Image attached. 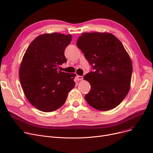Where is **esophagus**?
<instances>
[{"mask_svg":"<svg viewBox=\"0 0 153 153\" xmlns=\"http://www.w3.org/2000/svg\"><path fill=\"white\" fill-rule=\"evenodd\" d=\"M77 81H81V80L83 79V76H76V77Z\"/></svg>","mask_w":153,"mask_h":153,"instance_id":"34e87169","label":"esophagus"}]
</instances>
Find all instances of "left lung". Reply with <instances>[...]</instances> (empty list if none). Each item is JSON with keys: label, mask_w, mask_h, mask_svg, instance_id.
Here are the masks:
<instances>
[{"label": "left lung", "mask_w": 153, "mask_h": 153, "mask_svg": "<svg viewBox=\"0 0 153 153\" xmlns=\"http://www.w3.org/2000/svg\"><path fill=\"white\" fill-rule=\"evenodd\" d=\"M77 46L94 70L84 76L91 84L87 102L102 111L115 108L129 92L133 71L122 43L111 33L94 32L82 33Z\"/></svg>", "instance_id": "obj_1"}]
</instances>
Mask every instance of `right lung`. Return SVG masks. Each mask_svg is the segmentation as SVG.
Returning a JSON list of instances; mask_svg holds the SVG:
<instances>
[{
  "label": "right lung",
  "mask_w": 153,
  "mask_h": 153,
  "mask_svg": "<svg viewBox=\"0 0 153 153\" xmlns=\"http://www.w3.org/2000/svg\"><path fill=\"white\" fill-rule=\"evenodd\" d=\"M71 39V35H41L30 43L23 56L19 71L22 87L31 105L42 111L60 108L75 85V74L58 69L67 62L64 51Z\"/></svg>",
  "instance_id": "obj_1"
}]
</instances>
